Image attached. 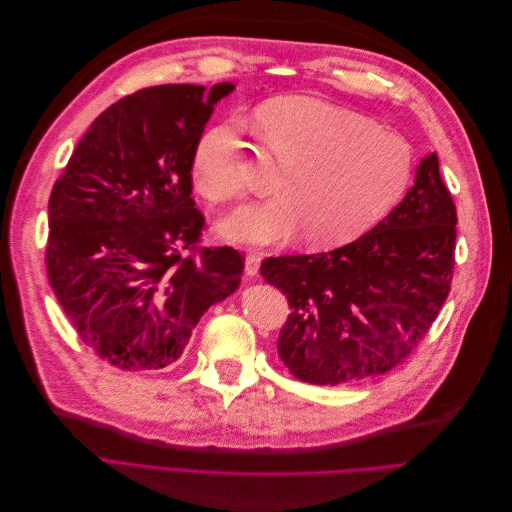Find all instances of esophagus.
Wrapping results in <instances>:
<instances>
[{
  "instance_id": "34e87169",
  "label": "esophagus",
  "mask_w": 512,
  "mask_h": 512,
  "mask_svg": "<svg viewBox=\"0 0 512 512\" xmlns=\"http://www.w3.org/2000/svg\"><path fill=\"white\" fill-rule=\"evenodd\" d=\"M260 262H262V254L248 252L246 262H243V271H246L248 277H256L258 271H260Z\"/></svg>"
}]
</instances>
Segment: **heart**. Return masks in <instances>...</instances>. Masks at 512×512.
<instances>
[{
    "mask_svg": "<svg viewBox=\"0 0 512 512\" xmlns=\"http://www.w3.org/2000/svg\"><path fill=\"white\" fill-rule=\"evenodd\" d=\"M254 123L271 158L285 166L281 198L239 208L221 223L237 243L273 246L308 233L310 246L329 248L367 231L402 193L410 148L394 131L335 104L306 95L262 106ZM193 183L214 202L246 191L239 143L231 129L208 131L193 154Z\"/></svg>",
    "mask_w": 512,
    "mask_h": 512,
    "instance_id": "obj_1",
    "label": "heart"
}]
</instances>
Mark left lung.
Here are the masks:
<instances>
[{"mask_svg":"<svg viewBox=\"0 0 512 512\" xmlns=\"http://www.w3.org/2000/svg\"><path fill=\"white\" fill-rule=\"evenodd\" d=\"M456 208L435 152L379 225L327 254L266 258L260 275L287 296L277 350L314 385L383 375L417 348L448 298Z\"/></svg>","mask_w":512,"mask_h":512,"instance_id":"obj_1","label":"left lung"}]
</instances>
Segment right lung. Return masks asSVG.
I'll return each mask as SVG.
<instances>
[{"label":"right lung","instance_id":"right-lung-1","mask_svg":"<svg viewBox=\"0 0 512 512\" xmlns=\"http://www.w3.org/2000/svg\"><path fill=\"white\" fill-rule=\"evenodd\" d=\"M233 83L160 85L97 116L50 196L47 279L81 342L123 371H160L193 327L239 287L229 246L185 256L204 216L193 154Z\"/></svg>","mask_w":512,"mask_h":512}]
</instances>
